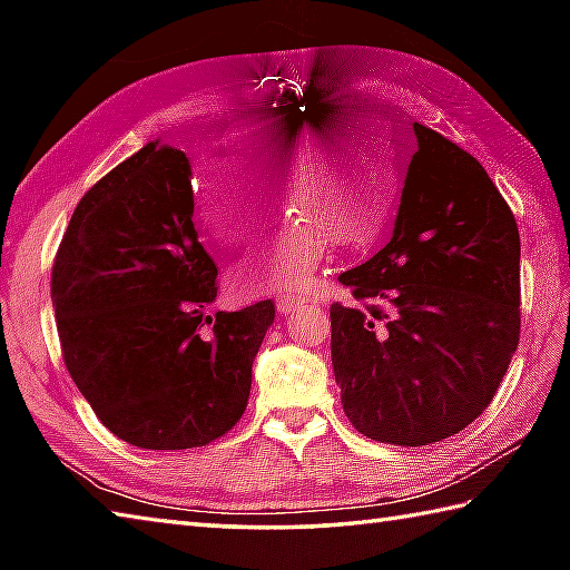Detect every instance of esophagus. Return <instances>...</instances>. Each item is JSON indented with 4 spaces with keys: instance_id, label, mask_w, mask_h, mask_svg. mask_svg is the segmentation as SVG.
Masks as SVG:
<instances>
[{
    "instance_id": "obj_1",
    "label": "esophagus",
    "mask_w": 570,
    "mask_h": 570,
    "mask_svg": "<svg viewBox=\"0 0 570 570\" xmlns=\"http://www.w3.org/2000/svg\"><path fill=\"white\" fill-rule=\"evenodd\" d=\"M304 304H306L304 298H294V296H278L276 298V308H278V314H282V316L294 314L296 308H302Z\"/></svg>"
}]
</instances>
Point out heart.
<instances>
[{
    "label": "heart",
    "instance_id": "b5f03b06",
    "mask_svg": "<svg viewBox=\"0 0 570 570\" xmlns=\"http://www.w3.org/2000/svg\"><path fill=\"white\" fill-rule=\"evenodd\" d=\"M354 130L350 118L282 125L254 142L248 166L264 188L282 193L294 216L262 262L244 274L248 292L306 288L332 238L370 248L390 228L402 193V160L377 130ZM200 214L218 238L248 244L272 220V200L238 173H204Z\"/></svg>",
    "mask_w": 570,
    "mask_h": 570
}]
</instances>
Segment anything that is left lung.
Here are the masks:
<instances>
[{"instance_id":"8db88e82","label":"left lung","mask_w":570,"mask_h":570,"mask_svg":"<svg viewBox=\"0 0 570 570\" xmlns=\"http://www.w3.org/2000/svg\"><path fill=\"white\" fill-rule=\"evenodd\" d=\"M417 135L390 244L340 282L332 364L356 432L420 448L478 420L520 340V234L478 158Z\"/></svg>"}]
</instances>
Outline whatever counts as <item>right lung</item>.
<instances>
[{
	"label": "right lung",
	"mask_w": 570,
	"mask_h": 570,
	"mask_svg": "<svg viewBox=\"0 0 570 570\" xmlns=\"http://www.w3.org/2000/svg\"><path fill=\"white\" fill-rule=\"evenodd\" d=\"M216 278L183 150L148 142L80 198L50 292L67 372L112 435L190 450L236 428L276 306L208 316Z\"/></svg>",
	"instance_id": "add662e5"
}]
</instances>
